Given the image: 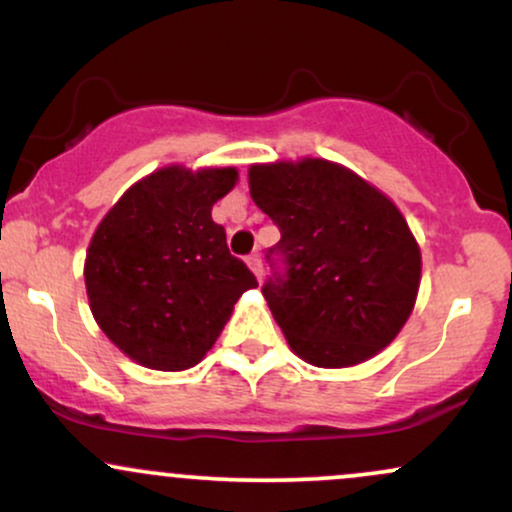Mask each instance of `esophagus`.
I'll use <instances>...</instances> for the list:
<instances>
[{
	"mask_svg": "<svg viewBox=\"0 0 512 512\" xmlns=\"http://www.w3.org/2000/svg\"><path fill=\"white\" fill-rule=\"evenodd\" d=\"M245 262H248V267L252 269V274L257 276V281H262V272H264V269H262V257L257 255V252H252V255L245 257Z\"/></svg>",
	"mask_w": 512,
	"mask_h": 512,
	"instance_id": "1",
	"label": "esophagus"
}]
</instances>
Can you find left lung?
Here are the masks:
<instances>
[{
  "label": "left lung",
  "mask_w": 512,
  "mask_h": 512,
  "mask_svg": "<svg viewBox=\"0 0 512 512\" xmlns=\"http://www.w3.org/2000/svg\"><path fill=\"white\" fill-rule=\"evenodd\" d=\"M248 180L281 231L262 296L291 349L320 368L383 351L409 320L421 281L419 245L399 209L322 158L250 166Z\"/></svg>",
  "instance_id": "8db88e82"
}]
</instances>
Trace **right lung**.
Listing matches in <instances>:
<instances>
[{
	"mask_svg": "<svg viewBox=\"0 0 512 512\" xmlns=\"http://www.w3.org/2000/svg\"><path fill=\"white\" fill-rule=\"evenodd\" d=\"M236 168L166 166L117 199L93 233L84 279L91 313L122 354L154 370L197 366L255 274L233 257L211 207Z\"/></svg>",
	"mask_w": 512,
	"mask_h": 512,
	"instance_id": "1",
	"label": "right lung"
}]
</instances>
